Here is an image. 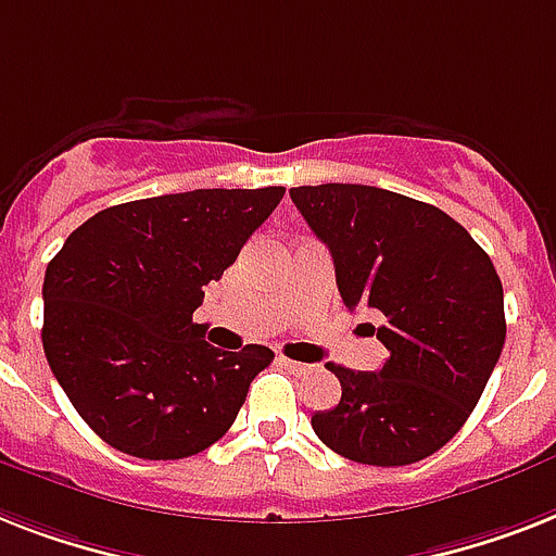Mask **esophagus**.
<instances>
[{
  "instance_id": "34e87169",
  "label": "esophagus",
  "mask_w": 556,
  "mask_h": 556,
  "mask_svg": "<svg viewBox=\"0 0 556 556\" xmlns=\"http://www.w3.org/2000/svg\"><path fill=\"white\" fill-rule=\"evenodd\" d=\"M279 365H286L288 371H296V374L308 371V368H311V365H305V363H296V359H288V356H279Z\"/></svg>"
}]
</instances>
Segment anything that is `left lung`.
<instances>
[{"label": "left lung", "instance_id": "1", "mask_svg": "<svg viewBox=\"0 0 556 556\" xmlns=\"http://www.w3.org/2000/svg\"><path fill=\"white\" fill-rule=\"evenodd\" d=\"M311 231L331 251L351 311H380V371L328 365L340 405L311 426L340 457L410 466L471 417L505 345L503 282L491 256L445 211L374 185L291 188Z\"/></svg>", "mask_w": 556, "mask_h": 556}]
</instances>
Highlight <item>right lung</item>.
I'll use <instances>...</instances> for the list:
<instances>
[{"label": "right lung", "instance_id": "1", "mask_svg": "<svg viewBox=\"0 0 556 556\" xmlns=\"http://www.w3.org/2000/svg\"><path fill=\"white\" fill-rule=\"evenodd\" d=\"M286 188H200L105 207L45 270L42 345L79 417L139 459H182L233 426L274 351H219L193 311Z\"/></svg>", "mask_w": 556, "mask_h": 556}]
</instances>
